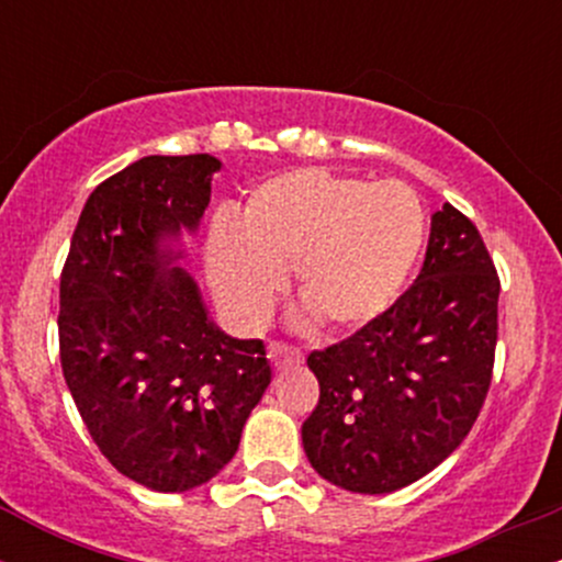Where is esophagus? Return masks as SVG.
I'll return each mask as SVG.
<instances>
[{"label": "esophagus", "mask_w": 562, "mask_h": 562, "mask_svg": "<svg viewBox=\"0 0 562 562\" xmlns=\"http://www.w3.org/2000/svg\"><path fill=\"white\" fill-rule=\"evenodd\" d=\"M267 353H269V359H272V364L277 367V370H282V367H288V364H301V359H303L299 348H293L288 344H269Z\"/></svg>", "instance_id": "34e87169"}]
</instances>
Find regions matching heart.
<instances>
[{"label": "heart", "mask_w": 562, "mask_h": 562, "mask_svg": "<svg viewBox=\"0 0 562 562\" xmlns=\"http://www.w3.org/2000/svg\"><path fill=\"white\" fill-rule=\"evenodd\" d=\"M237 235L209 237V277L243 325H259L293 269L295 295L330 333L370 325L393 306L425 245V209L406 184L319 169L250 192Z\"/></svg>", "instance_id": "b5f03b06"}]
</instances>
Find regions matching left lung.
Instances as JSON below:
<instances>
[{
    "instance_id": "left-lung-1",
    "label": "left lung",
    "mask_w": 562,
    "mask_h": 562,
    "mask_svg": "<svg viewBox=\"0 0 562 562\" xmlns=\"http://www.w3.org/2000/svg\"><path fill=\"white\" fill-rule=\"evenodd\" d=\"M499 274L475 224L443 203L417 280L370 325L308 353L319 402L303 449L325 481L389 494L462 443L492 385Z\"/></svg>"
}]
</instances>
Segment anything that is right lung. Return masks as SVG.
Wrapping results in <instances>:
<instances>
[{"label":"right lung","instance_id":"obj_1","mask_svg":"<svg viewBox=\"0 0 562 562\" xmlns=\"http://www.w3.org/2000/svg\"><path fill=\"white\" fill-rule=\"evenodd\" d=\"M214 156H147L97 184L60 274V364L92 441L126 479L190 492L235 457L272 367L224 335L164 248L198 229Z\"/></svg>","mask_w":562,"mask_h":562}]
</instances>
